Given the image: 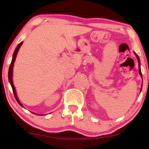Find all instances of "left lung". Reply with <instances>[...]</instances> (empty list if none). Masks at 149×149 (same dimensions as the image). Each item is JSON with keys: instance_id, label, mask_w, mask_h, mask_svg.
Masks as SVG:
<instances>
[{"instance_id": "left-lung-1", "label": "left lung", "mask_w": 149, "mask_h": 149, "mask_svg": "<svg viewBox=\"0 0 149 149\" xmlns=\"http://www.w3.org/2000/svg\"><path fill=\"white\" fill-rule=\"evenodd\" d=\"M135 56H136V57H137V61H138V63H139V74H140V76L142 77V72H141V69H140V65H139V64H140V61H139V56H137V55L136 54H135Z\"/></svg>"}]
</instances>
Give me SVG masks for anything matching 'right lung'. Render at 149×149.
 Instances as JSON below:
<instances>
[{
	"label": "right lung",
	"instance_id": "1",
	"mask_svg": "<svg viewBox=\"0 0 149 149\" xmlns=\"http://www.w3.org/2000/svg\"><path fill=\"white\" fill-rule=\"evenodd\" d=\"M22 44H23V42H21V43H20L19 44H18V45H17V47H16L15 51H14V54H13V57H12V62H11V64H10V68H9L8 78H9V81H10V84H11V86H12V91H13V93H14V97H15L16 100L17 101V102L18 103V104H20V105H21V106H22V104H21V102H20V101L18 100L17 95H16L15 87H14V84H13V81H12V75H13L12 71H13V67H14V61H15V59H16V55H17V53H18V49H19L20 47H21Z\"/></svg>",
	"mask_w": 149,
	"mask_h": 149
}]
</instances>
